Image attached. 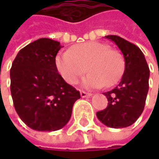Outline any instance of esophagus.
<instances>
[{
  "instance_id": "34e87169",
  "label": "esophagus",
  "mask_w": 159,
  "mask_h": 159,
  "mask_svg": "<svg viewBox=\"0 0 159 159\" xmlns=\"http://www.w3.org/2000/svg\"><path fill=\"white\" fill-rule=\"evenodd\" d=\"M80 94H81V97H82V98H90V97L92 96L91 93H87V92H85V91H81Z\"/></svg>"
}]
</instances>
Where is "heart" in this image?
<instances>
[{
    "mask_svg": "<svg viewBox=\"0 0 159 159\" xmlns=\"http://www.w3.org/2000/svg\"><path fill=\"white\" fill-rule=\"evenodd\" d=\"M61 77L70 84H76L82 76L90 73L83 81L86 88L112 86L123 74L124 61L121 54L104 43L92 41L74 46L61 52L55 61Z\"/></svg>",
    "mask_w": 159,
    "mask_h": 159,
    "instance_id": "obj_1",
    "label": "heart"
}]
</instances>
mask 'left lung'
Here are the masks:
<instances>
[{
    "instance_id": "8db88e82",
    "label": "left lung",
    "mask_w": 159,
    "mask_h": 159,
    "mask_svg": "<svg viewBox=\"0 0 159 159\" xmlns=\"http://www.w3.org/2000/svg\"><path fill=\"white\" fill-rule=\"evenodd\" d=\"M105 38L115 42L123 54L125 70L119 84L103 93L108 107L98 111L97 117L111 128H125L136 121L143 111L149 88V67L142 50L124 39L110 35Z\"/></svg>"
}]
</instances>
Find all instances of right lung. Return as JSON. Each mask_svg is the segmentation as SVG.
<instances>
[{"label":"right lung","instance_id":"1","mask_svg":"<svg viewBox=\"0 0 159 159\" xmlns=\"http://www.w3.org/2000/svg\"><path fill=\"white\" fill-rule=\"evenodd\" d=\"M60 42L39 39L16 55L10 70L11 94L20 119L39 132L57 131L69 121L79 91L58 73Z\"/></svg>","mask_w":159,"mask_h":159}]
</instances>
